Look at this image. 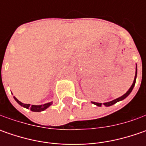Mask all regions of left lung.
I'll list each match as a JSON object with an SVG mask.
<instances>
[{
    "label": "left lung",
    "mask_w": 146,
    "mask_h": 146,
    "mask_svg": "<svg viewBox=\"0 0 146 146\" xmlns=\"http://www.w3.org/2000/svg\"><path fill=\"white\" fill-rule=\"evenodd\" d=\"M137 70H136V75H135V79H134V81H133V83H132V86H131V88L128 89V91L124 95H123L122 97H120V98H117V99H115V100H113V101H111V102H106V103H104V105L106 106H112V105H114V104H115L116 102H119V101H122V100H123L124 98H126L130 93H131V92L132 91V89H133V88H134V86H135V84H136V79H137ZM93 104H95V105H97L98 106H102V103H98V102H93Z\"/></svg>",
    "instance_id": "8db88e82"
}]
</instances>
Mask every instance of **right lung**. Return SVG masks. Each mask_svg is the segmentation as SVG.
I'll list each match as a JSON object with an SVG mask.
<instances>
[{"label": "right lung", "instance_id": "right-lung-1", "mask_svg": "<svg viewBox=\"0 0 146 146\" xmlns=\"http://www.w3.org/2000/svg\"><path fill=\"white\" fill-rule=\"evenodd\" d=\"M14 98L15 99V101L18 102V103L19 104L20 106H23V107H25V108H27V109H30L31 111H35V112H40V111H43V110H44L45 109H47L48 106H50L51 105H52V102H48V103L46 104H44V105H40V106H35V105H31L30 106V104H23L21 102H19L18 99L16 98Z\"/></svg>", "mask_w": 146, "mask_h": 146}]
</instances>
